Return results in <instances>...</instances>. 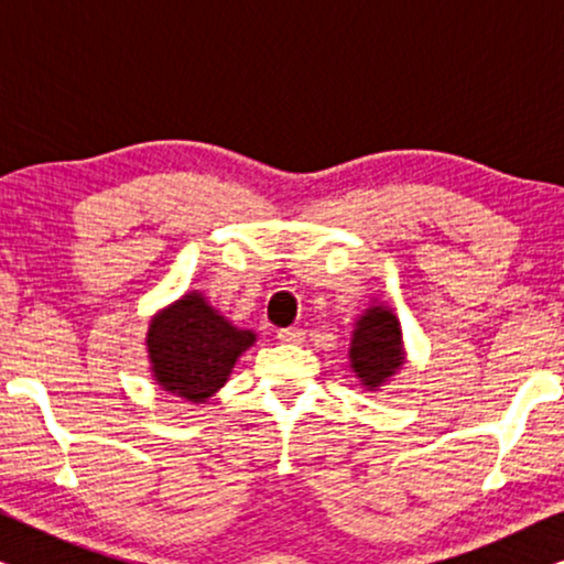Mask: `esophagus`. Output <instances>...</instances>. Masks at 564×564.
<instances>
[{"label":"esophagus","instance_id":"obj_1","mask_svg":"<svg viewBox=\"0 0 564 564\" xmlns=\"http://www.w3.org/2000/svg\"><path fill=\"white\" fill-rule=\"evenodd\" d=\"M276 338H280L282 344H300L305 338V334L300 328H282L280 334H276Z\"/></svg>","mask_w":564,"mask_h":564}]
</instances>
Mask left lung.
Returning <instances> with one entry per match:
<instances>
[{
	"mask_svg": "<svg viewBox=\"0 0 564 564\" xmlns=\"http://www.w3.org/2000/svg\"><path fill=\"white\" fill-rule=\"evenodd\" d=\"M403 365L400 323L384 307H369L357 323L351 341V367L369 388H377Z\"/></svg>",
	"mask_w": 564,
	"mask_h": 564,
	"instance_id": "left-lung-1",
	"label": "left lung"
}]
</instances>
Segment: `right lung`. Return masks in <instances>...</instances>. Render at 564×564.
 I'll use <instances>...</instances> for the list:
<instances>
[{
	"label": "right lung",
	"instance_id": "obj_1",
	"mask_svg": "<svg viewBox=\"0 0 564 564\" xmlns=\"http://www.w3.org/2000/svg\"><path fill=\"white\" fill-rule=\"evenodd\" d=\"M251 344V330L230 326L199 295H184L149 328L156 380L164 390L195 403L226 384L236 359Z\"/></svg>",
	"mask_w": 564,
	"mask_h": 564
}]
</instances>
